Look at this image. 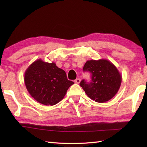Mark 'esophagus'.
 Masks as SVG:
<instances>
[{
  "label": "esophagus",
  "instance_id": "esophagus-1",
  "mask_svg": "<svg viewBox=\"0 0 147 147\" xmlns=\"http://www.w3.org/2000/svg\"><path fill=\"white\" fill-rule=\"evenodd\" d=\"M80 81H81V80L80 78H77V79H76L75 80H74V83L78 84V83H80Z\"/></svg>",
  "mask_w": 147,
  "mask_h": 147
}]
</instances>
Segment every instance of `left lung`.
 <instances>
[{"label": "left lung", "instance_id": "8db88e82", "mask_svg": "<svg viewBox=\"0 0 147 147\" xmlns=\"http://www.w3.org/2000/svg\"><path fill=\"white\" fill-rule=\"evenodd\" d=\"M84 71L92 74V81L80 83L90 98L98 103H104L113 98L119 90L122 76L117 67L107 59L87 61Z\"/></svg>", "mask_w": 147, "mask_h": 147}]
</instances>
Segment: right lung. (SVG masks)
<instances>
[{"label":"right lung","instance_id":"1","mask_svg":"<svg viewBox=\"0 0 147 147\" xmlns=\"http://www.w3.org/2000/svg\"><path fill=\"white\" fill-rule=\"evenodd\" d=\"M24 83L30 95L40 104L54 105L61 101L74 83L54 62L34 61L24 73Z\"/></svg>","mask_w":147,"mask_h":147}]
</instances>
